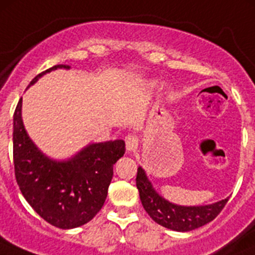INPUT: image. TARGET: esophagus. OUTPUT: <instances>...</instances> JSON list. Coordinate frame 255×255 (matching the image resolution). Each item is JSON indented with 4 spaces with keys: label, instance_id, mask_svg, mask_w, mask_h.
I'll return each instance as SVG.
<instances>
[{
    "label": "esophagus",
    "instance_id": "esophagus-1",
    "mask_svg": "<svg viewBox=\"0 0 255 255\" xmlns=\"http://www.w3.org/2000/svg\"><path fill=\"white\" fill-rule=\"evenodd\" d=\"M125 140H126V149H127V151L135 150V148L138 146V139L135 135L128 134Z\"/></svg>",
    "mask_w": 255,
    "mask_h": 255
}]
</instances>
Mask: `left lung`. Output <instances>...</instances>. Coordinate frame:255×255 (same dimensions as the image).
I'll return each mask as SVG.
<instances>
[{"label":"left lung","instance_id":"obj_1","mask_svg":"<svg viewBox=\"0 0 255 255\" xmlns=\"http://www.w3.org/2000/svg\"><path fill=\"white\" fill-rule=\"evenodd\" d=\"M135 184L146 213L158 225L177 232H189L213 221L228 201V199H225L206 206H179L171 204L154 190L140 166L138 168Z\"/></svg>","mask_w":255,"mask_h":255}]
</instances>
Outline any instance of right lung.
Returning a JSON list of instances; mask_svg holds the SVG:
<instances>
[{"label": "right lung", "instance_id": "right-lung-1", "mask_svg": "<svg viewBox=\"0 0 255 255\" xmlns=\"http://www.w3.org/2000/svg\"><path fill=\"white\" fill-rule=\"evenodd\" d=\"M69 65H55L44 74ZM22 99L13 115L14 175L20 192L33 210L61 230L80 227L104 206L113 176V165L126 151L122 139L94 143L65 161L49 159L27 134L22 121Z\"/></svg>", "mask_w": 255, "mask_h": 255}]
</instances>
